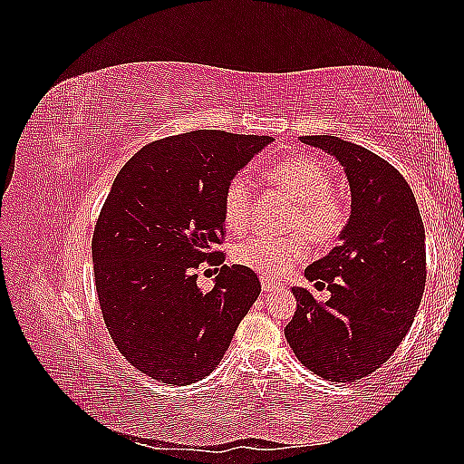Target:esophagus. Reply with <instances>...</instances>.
<instances>
[{"instance_id": "1", "label": "esophagus", "mask_w": 464, "mask_h": 464, "mask_svg": "<svg viewBox=\"0 0 464 464\" xmlns=\"http://www.w3.org/2000/svg\"><path fill=\"white\" fill-rule=\"evenodd\" d=\"M261 290H263V294H275L280 290V286L275 285L269 278H261Z\"/></svg>"}]
</instances>
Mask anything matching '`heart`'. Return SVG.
<instances>
[{
	"label": "heart",
	"mask_w": 464,
	"mask_h": 464,
	"mask_svg": "<svg viewBox=\"0 0 464 464\" xmlns=\"http://www.w3.org/2000/svg\"><path fill=\"white\" fill-rule=\"evenodd\" d=\"M269 178L298 201L294 228H302L317 242H327L343 230L344 208L331 193V178L319 160L292 154L269 166ZM254 208V189L246 174H236L222 195V217L227 228L240 234L247 228ZM307 257L300 236H251L234 246L232 259L263 276H285Z\"/></svg>",
	"instance_id": "heart-1"
}]
</instances>
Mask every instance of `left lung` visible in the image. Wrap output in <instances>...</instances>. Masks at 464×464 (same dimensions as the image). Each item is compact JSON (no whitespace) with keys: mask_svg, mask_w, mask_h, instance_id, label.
I'll use <instances>...</instances> for the list:
<instances>
[{"mask_svg":"<svg viewBox=\"0 0 464 464\" xmlns=\"http://www.w3.org/2000/svg\"><path fill=\"white\" fill-rule=\"evenodd\" d=\"M300 141L339 160L353 201L339 246L304 271L331 298L321 304L294 286L285 336L307 370L353 383L382 368L412 325L426 286L424 222L406 179L382 157L334 135Z\"/></svg>","mask_w":464,"mask_h":464,"instance_id":"obj_1","label":"left lung"}]
</instances>
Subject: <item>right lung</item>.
<instances>
[{
	"instance_id": "right-lung-1",
	"label": "right lung",
	"mask_w": 464,
	"mask_h": 464,
	"mask_svg": "<svg viewBox=\"0 0 464 464\" xmlns=\"http://www.w3.org/2000/svg\"><path fill=\"white\" fill-rule=\"evenodd\" d=\"M273 141L217 130L166 137L111 184L92 236L94 285L118 350L157 382L189 385L213 372L259 296L246 266L223 265L208 293L194 269L224 261V189Z\"/></svg>"
}]
</instances>
